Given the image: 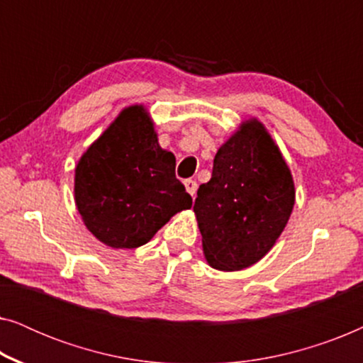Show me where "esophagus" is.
<instances>
[{
  "instance_id": "34e87169",
  "label": "esophagus",
  "mask_w": 363,
  "mask_h": 363,
  "mask_svg": "<svg viewBox=\"0 0 363 363\" xmlns=\"http://www.w3.org/2000/svg\"><path fill=\"white\" fill-rule=\"evenodd\" d=\"M185 188L186 191L190 193L191 196L196 195V188H198V183L195 180H185Z\"/></svg>"
}]
</instances>
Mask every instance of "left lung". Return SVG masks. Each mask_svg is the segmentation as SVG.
Masks as SVG:
<instances>
[{
  "mask_svg": "<svg viewBox=\"0 0 363 363\" xmlns=\"http://www.w3.org/2000/svg\"><path fill=\"white\" fill-rule=\"evenodd\" d=\"M193 211L208 264L241 271L262 259L284 231L296 203L291 170L267 128L251 117L218 148L211 180Z\"/></svg>",
  "mask_w": 363,
  "mask_h": 363,
  "instance_id": "1",
  "label": "left lung"
}]
</instances>
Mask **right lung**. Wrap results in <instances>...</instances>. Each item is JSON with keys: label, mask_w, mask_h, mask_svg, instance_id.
<instances>
[{"label": "right lung", "mask_w": 363, "mask_h": 363, "mask_svg": "<svg viewBox=\"0 0 363 363\" xmlns=\"http://www.w3.org/2000/svg\"><path fill=\"white\" fill-rule=\"evenodd\" d=\"M175 162L158 143L145 106L122 108L76 165L74 200L87 230L113 250L150 241L173 215L191 208Z\"/></svg>", "instance_id": "add662e5"}]
</instances>
